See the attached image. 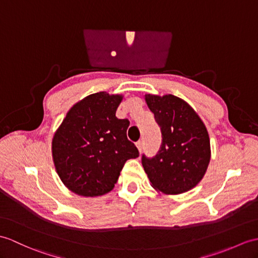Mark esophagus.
Returning <instances> with one entry per match:
<instances>
[{"label": "esophagus", "instance_id": "esophagus-1", "mask_svg": "<svg viewBox=\"0 0 258 258\" xmlns=\"http://www.w3.org/2000/svg\"><path fill=\"white\" fill-rule=\"evenodd\" d=\"M136 146H137V148H139L140 153H142L143 149H144V143H143V141H139V142H137V143H136Z\"/></svg>", "mask_w": 258, "mask_h": 258}]
</instances>
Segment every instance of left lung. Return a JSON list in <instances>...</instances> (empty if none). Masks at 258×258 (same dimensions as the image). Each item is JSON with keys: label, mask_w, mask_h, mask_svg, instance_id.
<instances>
[{"label": "left lung", "mask_w": 258, "mask_h": 258, "mask_svg": "<svg viewBox=\"0 0 258 258\" xmlns=\"http://www.w3.org/2000/svg\"><path fill=\"white\" fill-rule=\"evenodd\" d=\"M161 132L156 156H142L153 187L166 195L189 191L200 182L210 163V139L206 125L187 102L172 94H146Z\"/></svg>", "instance_id": "1"}]
</instances>
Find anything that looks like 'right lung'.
<instances>
[{"instance_id": "add662e5", "label": "right lung", "mask_w": 258, "mask_h": 258, "mask_svg": "<svg viewBox=\"0 0 258 258\" xmlns=\"http://www.w3.org/2000/svg\"><path fill=\"white\" fill-rule=\"evenodd\" d=\"M123 97L90 94L68 111L51 143L58 176L73 192L105 195L114 188L125 161L140 156L127 140L130 121L115 116Z\"/></svg>"}]
</instances>
